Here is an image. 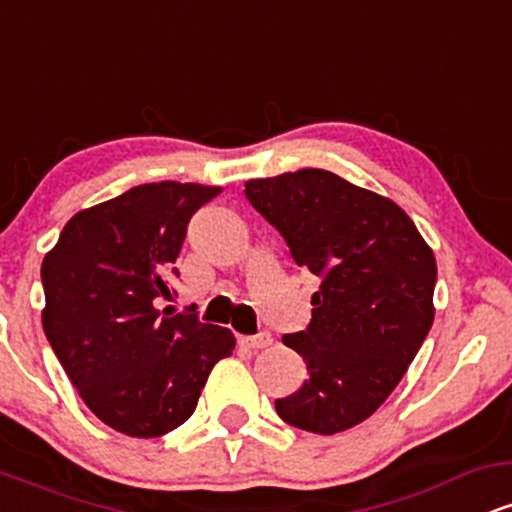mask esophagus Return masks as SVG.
<instances>
[{
    "mask_svg": "<svg viewBox=\"0 0 512 512\" xmlns=\"http://www.w3.org/2000/svg\"><path fill=\"white\" fill-rule=\"evenodd\" d=\"M272 342H274V339H272V334H269V332L252 334V337H238V344L243 346V349H252V351L267 349V346Z\"/></svg>",
    "mask_w": 512,
    "mask_h": 512,
    "instance_id": "34e87169",
    "label": "esophagus"
}]
</instances>
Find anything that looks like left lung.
Here are the masks:
<instances>
[{
  "label": "left lung",
  "instance_id": "left-lung-1",
  "mask_svg": "<svg viewBox=\"0 0 512 512\" xmlns=\"http://www.w3.org/2000/svg\"><path fill=\"white\" fill-rule=\"evenodd\" d=\"M245 197L281 233L298 267L320 279L313 320L284 344L308 380L276 399L286 424L332 433L390 397L433 325L436 257L392 199L322 168L245 182Z\"/></svg>",
  "mask_w": 512,
  "mask_h": 512
}]
</instances>
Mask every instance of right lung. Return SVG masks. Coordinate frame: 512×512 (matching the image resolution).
<instances>
[{"mask_svg":"<svg viewBox=\"0 0 512 512\" xmlns=\"http://www.w3.org/2000/svg\"><path fill=\"white\" fill-rule=\"evenodd\" d=\"M221 187L149 182L79 211L45 255L43 330L86 407L115 431L156 438L185 424L211 368L236 349L197 313L158 310L192 214Z\"/></svg>","mask_w":512,"mask_h":512,"instance_id":"right-lung-1","label":"right lung"}]
</instances>
